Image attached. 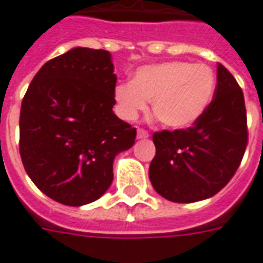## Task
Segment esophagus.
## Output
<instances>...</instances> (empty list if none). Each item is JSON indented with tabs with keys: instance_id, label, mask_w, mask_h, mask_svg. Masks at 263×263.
Instances as JSON below:
<instances>
[{
	"instance_id": "esophagus-1",
	"label": "esophagus",
	"mask_w": 263,
	"mask_h": 263,
	"mask_svg": "<svg viewBox=\"0 0 263 263\" xmlns=\"http://www.w3.org/2000/svg\"><path fill=\"white\" fill-rule=\"evenodd\" d=\"M148 132H146V130H143V128H139V130H137V139H139V140H141V139H147V137H148Z\"/></svg>"
}]
</instances>
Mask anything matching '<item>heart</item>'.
<instances>
[{
  "label": "heart",
  "instance_id": "heart-1",
  "mask_svg": "<svg viewBox=\"0 0 263 263\" xmlns=\"http://www.w3.org/2000/svg\"><path fill=\"white\" fill-rule=\"evenodd\" d=\"M215 86V75L206 65L173 61L140 66L132 82L115 86L113 99L123 120H135L150 100L163 126L181 130L205 113Z\"/></svg>",
  "mask_w": 263,
  "mask_h": 263
}]
</instances>
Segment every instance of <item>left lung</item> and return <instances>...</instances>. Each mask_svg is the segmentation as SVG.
<instances>
[{"label": "left lung", "mask_w": 263, "mask_h": 263, "mask_svg": "<svg viewBox=\"0 0 263 263\" xmlns=\"http://www.w3.org/2000/svg\"><path fill=\"white\" fill-rule=\"evenodd\" d=\"M153 141L148 177L165 200L187 204L221 191L241 164L248 141L243 93L230 70L217 65L214 99L193 127L158 132Z\"/></svg>", "instance_id": "8db88e82"}]
</instances>
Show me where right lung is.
<instances>
[{"mask_svg": "<svg viewBox=\"0 0 263 263\" xmlns=\"http://www.w3.org/2000/svg\"><path fill=\"white\" fill-rule=\"evenodd\" d=\"M110 52L76 46L39 69L24 96L20 153L33 184L52 200L86 205L107 191L113 161L136 128L115 115Z\"/></svg>", "mask_w": 263, "mask_h": 263, "instance_id": "right-lung-1", "label": "right lung"}]
</instances>
